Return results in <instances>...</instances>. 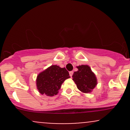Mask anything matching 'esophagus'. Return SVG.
I'll return each instance as SVG.
<instances>
[{"mask_svg":"<svg viewBox=\"0 0 130 130\" xmlns=\"http://www.w3.org/2000/svg\"><path fill=\"white\" fill-rule=\"evenodd\" d=\"M69 74H70V76H73V71H70V72H69Z\"/></svg>","mask_w":130,"mask_h":130,"instance_id":"34e87169","label":"esophagus"}]
</instances>
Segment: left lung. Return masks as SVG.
<instances>
[{"label":"left lung","instance_id":"8db88e82","mask_svg":"<svg viewBox=\"0 0 130 130\" xmlns=\"http://www.w3.org/2000/svg\"><path fill=\"white\" fill-rule=\"evenodd\" d=\"M77 68L78 70L73 74V80L80 91L83 93H90L97 85L96 76L89 65H79Z\"/></svg>","mask_w":130,"mask_h":130}]
</instances>
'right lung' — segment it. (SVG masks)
Returning a JSON list of instances; mask_svg holds the SVG:
<instances>
[{
    "instance_id": "1",
    "label": "right lung",
    "mask_w": 130,
    "mask_h": 130,
    "mask_svg": "<svg viewBox=\"0 0 130 130\" xmlns=\"http://www.w3.org/2000/svg\"><path fill=\"white\" fill-rule=\"evenodd\" d=\"M68 78L70 75L66 68L51 65L37 76V89L42 95L54 96L59 93L62 83Z\"/></svg>"
}]
</instances>
